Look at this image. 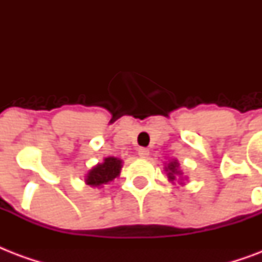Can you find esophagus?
I'll return each mask as SVG.
<instances>
[{
	"label": "esophagus",
	"mask_w": 262,
	"mask_h": 262,
	"mask_svg": "<svg viewBox=\"0 0 262 262\" xmlns=\"http://www.w3.org/2000/svg\"><path fill=\"white\" fill-rule=\"evenodd\" d=\"M137 154H139L140 158H148V155H149V149H147V148H139Z\"/></svg>",
	"instance_id": "1"
}]
</instances>
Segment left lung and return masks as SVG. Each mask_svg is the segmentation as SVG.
I'll list each match as a JSON object with an SVG mask.
<instances>
[{"instance_id":"left-lung-1","label":"left lung","mask_w":262,"mask_h":262,"mask_svg":"<svg viewBox=\"0 0 262 262\" xmlns=\"http://www.w3.org/2000/svg\"><path fill=\"white\" fill-rule=\"evenodd\" d=\"M164 171L167 172V178L171 183H174V181L177 179V177H179V179L182 181L181 175H182L183 172L179 170L178 160H171V162H168L167 166L164 167ZM181 185H182V182H181Z\"/></svg>"}]
</instances>
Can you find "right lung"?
I'll return each instance as SVG.
<instances>
[{"label": "right lung", "instance_id": "right-lung-1", "mask_svg": "<svg viewBox=\"0 0 262 262\" xmlns=\"http://www.w3.org/2000/svg\"><path fill=\"white\" fill-rule=\"evenodd\" d=\"M122 168V160L114 156L104 158L102 163H98L96 166L91 168L85 175V183L91 187H103L115 178H118Z\"/></svg>", "mask_w": 262, "mask_h": 262}]
</instances>
